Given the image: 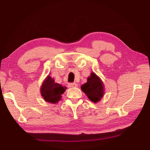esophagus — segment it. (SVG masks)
Returning a JSON list of instances; mask_svg holds the SVG:
<instances>
[{
    "label": "esophagus",
    "mask_w": 150,
    "mask_h": 150,
    "mask_svg": "<svg viewBox=\"0 0 150 150\" xmlns=\"http://www.w3.org/2000/svg\"><path fill=\"white\" fill-rule=\"evenodd\" d=\"M78 86V84L76 83H69L68 84V87L70 88H76Z\"/></svg>",
    "instance_id": "1"
}]
</instances>
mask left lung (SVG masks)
<instances>
[{
    "label": "left lung",
    "mask_w": 150,
    "mask_h": 150,
    "mask_svg": "<svg viewBox=\"0 0 150 150\" xmlns=\"http://www.w3.org/2000/svg\"><path fill=\"white\" fill-rule=\"evenodd\" d=\"M81 89L88 98L93 103H97L103 97L105 87L103 81L94 72L88 78L87 82L81 86Z\"/></svg>",
    "instance_id": "obj_1"
}]
</instances>
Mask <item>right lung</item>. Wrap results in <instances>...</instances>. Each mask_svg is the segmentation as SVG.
Returning a JSON list of instances; mask_svg holds the SVG:
<instances>
[{"label": "right lung", "mask_w": 150, "mask_h": 150, "mask_svg": "<svg viewBox=\"0 0 150 150\" xmlns=\"http://www.w3.org/2000/svg\"><path fill=\"white\" fill-rule=\"evenodd\" d=\"M66 89L65 86L55 83L53 78L48 75L42 83L40 93L45 101L55 104L61 100V95Z\"/></svg>", "instance_id": "1"}]
</instances>
